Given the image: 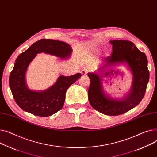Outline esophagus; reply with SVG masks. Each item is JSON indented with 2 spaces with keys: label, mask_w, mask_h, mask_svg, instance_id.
I'll use <instances>...</instances> for the list:
<instances>
[{
  "label": "esophagus",
  "mask_w": 157,
  "mask_h": 157,
  "mask_svg": "<svg viewBox=\"0 0 157 157\" xmlns=\"http://www.w3.org/2000/svg\"><path fill=\"white\" fill-rule=\"evenodd\" d=\"M88 72H89V71H88V69H83L81 71V73L82 76H85V75H87Z\"/></svg>",
  "instance_id": "esophagus-1"
}]
</instances>
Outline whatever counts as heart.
Wrapping results in <instances>:
<instances>
[{
    "label": "heart",
    "instance_id": "obj_1",
    "mask_svg": "<svg viewBox=\"0 0 157 157\" xmlns=\"http://www.w3.org/2000/svg\"><path fill=\"white\" fill-rule=\"evenodd\" d=\"M95 52H98V49H97V48H96V49H95Z\"/></svg>",
    "mask_w": 157,
    "mask_h": 157
}]
</instances>
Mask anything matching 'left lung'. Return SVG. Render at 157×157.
Listing matches in <instances>:
<instances>
[{
  "label": "left lung",
  "mask_w": 157,
  "mask_h": 157,
  "mask_svg": "<svg viewBox=\"0 0 157 157\" xmlns=\"http://www.w3.org/2000/svg\"><path fill=\"white\" fill-rule=\"evenodd\" d=\"M111 56L105 59V64L98 69V72H88L90 85L88 100L91 107L107 116H119L137 106L145 94L149 81L148 60L131 41L111 40ZM127 65L132 75V85L127 95L121 99L111 97L103 90L101 76L112 66Z\"/></svg>",
  "instance_id": "8db88e82"
}]
</instances>
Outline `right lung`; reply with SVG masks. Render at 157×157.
<instances>
[{
    "label": "right lung",
    "instance_id": "obj_1",
    "mask_svg": "<svg viewBox=\"0 0 157 157\" xmlns=\"http://www.w3.org/2000/svg\"><path fill=\"white\" fill-rule=\"evenodd\" d=\"M72 51V47L64 41L41 39L18 56L9 76V84L13 98L21 109L35 116L48 117L63 107L66 91L81 76L79 72L70 76H60L53 85L43 91H35L28 87L26 73L37 54L44 52L66 59L70 57Z\"/></svg>",
    "mask_w": 157,
    "mask_h": 157
}]
</instances>
